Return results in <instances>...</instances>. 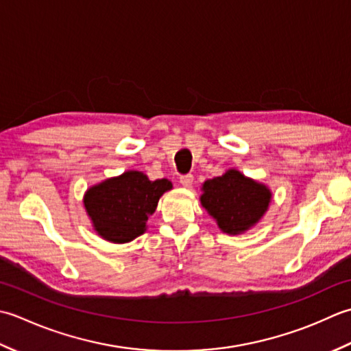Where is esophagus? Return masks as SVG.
Listing matches in <instances>:
<instances>
[{"label":"esophagus","mask_w":351,"mask_h":351,"mask_svg":"<svg viewBox=\"0 0 351 351\" xmlns=\"http://www.w3.org/2000/svg\"><path fill=\"white\" fill-rule=\"evenodd\" d=\"M180 183L183 186H186V188H189V186H192V183H194V176L192 174H184L180 177Z\"/></svg>","instance_id":"esophagus-1"}]
</instances>
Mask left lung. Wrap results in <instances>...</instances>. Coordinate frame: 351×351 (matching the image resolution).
<instances>
[{
    "instance_id": "1",
    "label": "left lung",
    "mask_w": 351,
    "mask_h": 351,
    "mask_svg": "<svg viewBox=\"0 0 351 351\" xmlns=\"http://www.w3.org/2000/svg\"><path fill=\"white\" fill-rule=\"evenodd\" d=\"M202 204L217 219L221 230L238 234L248 230L267 212L271 192L261 183L230 169L203 184Z\"/></svg>"
}]
</instances>
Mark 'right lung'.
<instances>
[{"mask_svg": "<svg viewBox=\"0 0 351 351\" xmlns=\"http://www.w3.org/2000/svg\"><path fill=\"white\" fill-rule=\"evenodd\" d=\"M171 188L167 178L152 182L139 171H127L90 188L84 195V207L101 238L123 244L145 232L148 217Z\"/></svg>", "mask_w": 351, "mask_h": 351, "instance_id": "right-lung-1", "label": "right lung"}]
</instances>
